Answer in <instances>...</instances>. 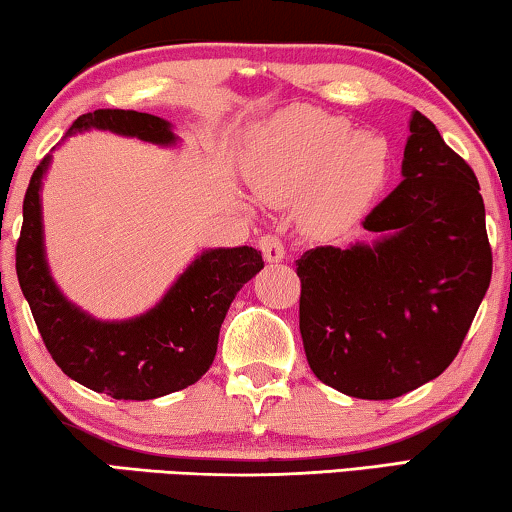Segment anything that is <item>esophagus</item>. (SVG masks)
Returning <instances> with one entry per match:
<instances>
[{"label":"esophagus","mask_w":512,"mask_h":512,"mask_svg":"<svg viewBox=\"0 0 512 512\" xmlns=\"http://www.w3.org/2000/svg\"><path fill=\"white\" fill-rule=\"evenodd\" d=\"M258 249L263 251V258L268 263H279L286 254L284 240H281L279 235H263V238L258 240Z\"/></svg>","instance_id":"obj_1"}]
</instances>
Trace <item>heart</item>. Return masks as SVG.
Segmentation results:
<instances>
[{"mask_svg":"<svg viewBox=\"0 0 512 512\" xmlns=\"http://www.w3.org/2000/svg\"><path fill=\"white\" fill-rule=\"evenodd\" d=\"M388 147L374 133L311 108H291L258 138L251 180L263 198L286 203L305 196L307 224L339 231L360 217L381 189Z\"/></svg>","mask_w":512,"mask_h":512,"instance_id":"1","label":"heart"}]
</instances>
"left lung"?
Wrapping results in <instances>:
<instances>
[{"label":"left lung","instance_id":"8db88e82","mask_svg":"<svg viewBox=\"0 0 512 512\" xmlns=\"http://www.w3.org/2000/svg\"><path fill=\"white\" fill-rule=\"evenodd\" d=\"M409 129L404 180L362 221L381 240L295 261L311 372L358 399L402 397L446 372L492 279L476 173L418 110Z\"/></svg>","mask_w":512,"mask_h":512}]
</instances>
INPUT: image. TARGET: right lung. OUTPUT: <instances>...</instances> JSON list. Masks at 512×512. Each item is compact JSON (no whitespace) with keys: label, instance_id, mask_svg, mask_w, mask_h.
<instances>
[{"label":"right lung","instance_id":"1","mask_svg":"<svg viewBox=\"0 0 512 512\" xmlns=\"http://www.w3.org/2000/svg\"><path fill=\"white\" fill-rule=\"evenodd\" d=\"M108 129L157 145L175 143L170 124L136 110L101 108L80 115L69 133ZM43 157L22 201L16 244L18 281L43 344L66 376L115 399H154L189 388L210 369L219 330L240 288L263 268L254 247L203 251L147 314L122 323H101L59 293L43 256L41 177Z\"/></svg>","mask_w":512,"mask_h":512}]
</instances>
